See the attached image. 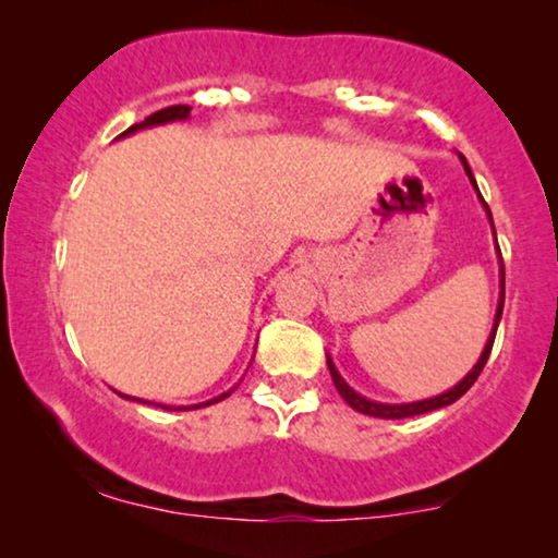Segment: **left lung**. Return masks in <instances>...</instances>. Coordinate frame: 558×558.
I'll return each mask as SVG.
<instances>
[{
	"instance_id": "1",
	"label": "left lung",
	"mask_w": 558,
	"mask_h": 558,
	"mask_svg": "<svg viewBox=\"0 0 558 558\" xmlns=\"http://www.w3.org/2000/svg\"><path fill=\"white\" fill-rule=\"evenodd\" d=\"M460 162H462V167H464V172H468L472 187H475L480 203H483V208H485V213H487V220H490V226H493V213H490V208H487V203L483 201V195H480L477 182H475V178H472V170H470L468 159H464V157L460 155ZM493 235H495V226H493ZM495 243H498V241H495ZM495 251H498V256H500V248H498V246H495ZM502 304H506V269H502V258H500V300H498V310H495L490 338H487L485 350H483V353H480L477 363L472 365V371L468 373V376H464V378L460 380V384L452 386V388H449V391H445V393L432 396V399H422V401H409V403H380V401H371V399H365V396L357 393L355 388H350V386L345 384V378H342L340 373H338V368H335L332 357L327 355V368H330L332 384H335V388H338V393L342 396V399L348 401L350 409L361 411V414H368V416H378V418H409V416L426 414V411H434V409H445V407H449V403H454L457 399H460V396L468 393L470 386L475 384L480 373H483L487 357H490V350H493V342H495V332H498V325H500V317H502Z\"/></svg>"
}]
</instances>
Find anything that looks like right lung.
<instances>
[{
	"label": "right lung",
	"mask_w": 558,
	"mask_h": 558,
	"mask_svg": "<svg viewBox=\"0 0 558 558\" xmlns=\"http://www.w3.org/2000/svg\"><path fill=\"white\" fill-rule=\"evenodd\" d=\"M190 117V106H167V109H162V111H155L151 113V117H147L144 121H140V124H134V126H129L124 134L121 136H129V134H134V132H140V129H149V126H159V124H172V121H185ZM235 388V386H233ZM233 388H228L226 393H220V396H216V399H210V401H203V403H193V407H165V403H151V401H144V399H134V396H126V393H119L121 399H129V401H140V403H149V407H159V409H167V411H193V409H203V407H210V403H218V401H223V399H228V396L233 393Z\"/></svg>",
	"instance_id": "right-lung-1"
}]
</instances>
